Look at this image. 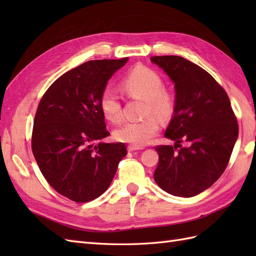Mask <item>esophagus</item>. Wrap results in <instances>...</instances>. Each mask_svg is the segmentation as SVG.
<instances>
[{
  "label": "esophagus",
  "mask_w": 256,
  "mask_h": 256,
  "mask_svg": "<svg viewBox=\"0 0 256 256\" xmlns=\"http://www.w3.org/2000/svg\"><path fill=\"white\" fill-rule=\"evenodd\" d=\"M128 152H134V150H143V148H140V146H135V145H128Z\"/></svg>",
  "instance_id": "1"
}]
</instances>
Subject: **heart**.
<instances>
[{
  "mask_svg": "<svg viewBox=\"0 0 256 256\" xmlns=\"http://www.w3.org/2000/svg\"><path fill=\"white\" fill-rule=\"evenodd\" d=\"M160 76L145 66H135L122 81V88L128 96L145 100L144 114L148 116L140 121H132L118 128L114 135L118 140L135 146H143L153 138L160 130V122L170 121L176 108V98L167 90ZM100 108L106 120L120 123L123 118L122 104L112 89H106L100 96ZM150 114L156 116H150Z\"/></svg>",
  "mask_w": 256,
  "mask_h": 256,
  "instance_id": "heart-1",
  "label": "heart"
}]
</instances>
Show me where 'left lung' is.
Here are the masks:
<instances>
[{
    "mask_svg": "<svg viewBox=\"0 0 256 256\" xmlns=\"http://www.w3.org/2000/svg\"><path fill=\"white\" fill-rule=\"evenodd\" d=\"M175 84L176 108L165 132L175 145L156 146L154 179L166 192L194 197L224 174L238 135L224 89L204 69L179 56H154Z\"/></svg>",
    "mask_w": 256,
    "mask_h": 256,
    "instance_id": "8db88e82",
    "label": "left lung"
}]
</instances>
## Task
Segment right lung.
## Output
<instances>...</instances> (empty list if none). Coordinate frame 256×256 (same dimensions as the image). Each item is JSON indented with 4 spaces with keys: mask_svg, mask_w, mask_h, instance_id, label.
Segmentation results:
<instances>
[{
    "mask_svg": "<svg viewBox=\"0 0 256 256\" xmlns=\"http://www.w3.org/2000/svg\"><path fill=\"white\" fill-rule=\"evenodd\" d=\"M128 58L90 60L60 76L40 99L32 150L48 184L76 202H88L110 186L124 143H99L110 135L100 108L108 79Z\"/></svg>",
    "mask_w": 256,
    "mask_h": 256,
    "instance_id": "obj_1",
    "label": "right lung"
}]
</instances>
